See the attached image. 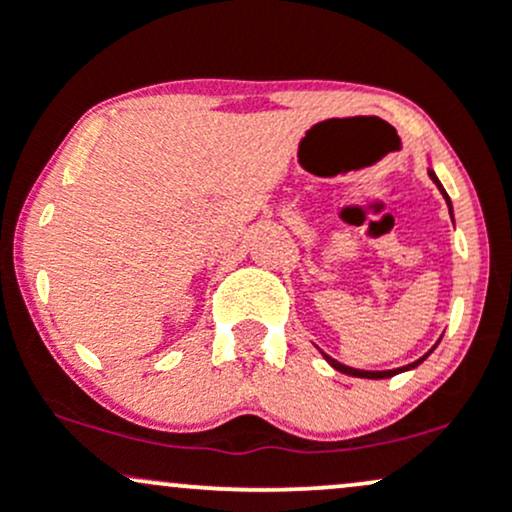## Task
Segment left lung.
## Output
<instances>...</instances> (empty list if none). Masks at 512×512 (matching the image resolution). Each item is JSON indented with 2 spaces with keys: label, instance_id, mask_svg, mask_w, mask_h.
<instances>
[{
  "label": "left lung",
  "instance_id": "8db88e82",
  "mask_svg": "<svg viewBox=\"0 0 512 512\" xmlns=\"http://www.w3.org/2000/svg\"><path fill=\"white\" fill-rule=\"evenodd\" d=\"M428 178H431L433 182H436V187L440 190V195H443V199H445V204H448V209H450V219H452V202H450V197H448V192H445V187L440 185V180H438V175L433 173V168H428ZM433 349H436V346H433ZM431 349V351H433ZM431 351H428L426 356H421L419 361H414V363H409V366H402V368H395V370H358V368H351V366H344V363H339V361H334L332 356H327V354H322L325 356V361L330 363V366L334 368V370H339V373H346V375H354V378H370V380H383V378H392V375H397V373H404V370H411V368H416L419 366V363H424L428 356H431Z\"/></svg>",
  "mask_w": 512,
  "mask_h": 512
}]
</instances>
